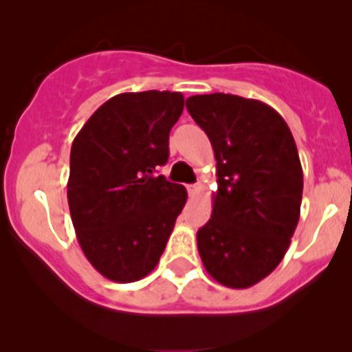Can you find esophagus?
I'll return each mask as SVG.
<instances>
[{"label": "esophagus", "instance_id": "34e87169", "mask_svg": "<svg viewBox=\"0 0 352 352\" xmlns=\"http://www.w3.org/2000/svg\"><path fill=\"white\" fill-rule=\"evenodd\" d=\"M187 192H189L190 197H196L201 192V184H190V186H187Z\"/></svg>", "mask_w": 352, "mask_h": 352}]
</instances>
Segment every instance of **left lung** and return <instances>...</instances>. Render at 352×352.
Here are the masks:
<instances>
[{
	"label": "left lung",
	"instance_id": "8db88e82",
	"mask_svg": "<svg viewBox=\"0 0 352 352\" xmlns=\"http://www.w3.org/2000/svg\"><path fill=\"white\" fill-rule=\"evenodd\" d=\"M186 107L211 141L218 177L211 218L197 232L199 255L219 285L245 289L278 267L296 230L303 194L296 143L261 100L194 95Z\"/></svg>",
	"mask_w": 352,
	"mask_h": 352
}]
</instances>
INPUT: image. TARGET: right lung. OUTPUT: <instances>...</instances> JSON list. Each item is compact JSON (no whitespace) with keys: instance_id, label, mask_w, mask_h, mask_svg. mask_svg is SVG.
Listing matches in <instances>:
<instances>
[{"instance_id":"right-lung-1","label":"right lung","mask_w":352,"mask_h":352,"mask_svg":"<svg viewBox=\"0 0 352 352\" xmlns=\"http://www.w3.org/2000/svg\"><path fill=\"white\" fill-rule=\"evenodd\" d=\"M182 110L180 91L119 94L74 138L71 221L85 257L110 281L134 283L153 271L186 204V187L155 177Z\"/></svg>"}]
</instances>
